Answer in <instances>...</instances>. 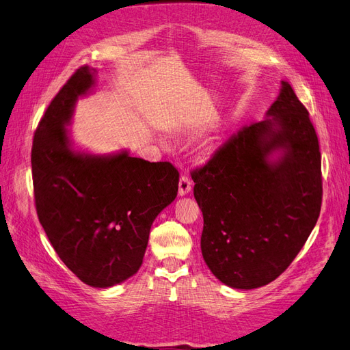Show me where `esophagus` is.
<instances>
[{"label": "esophagus", "instance_id": "obj_1", "mask_svg": "<svg viewBox=\"0 0 350 350\" xmlns=\"http://www.w3.org/2000/svg\"><path fill=\"white\" fill-rule=\"evenodd\" d=\"M191 187H193V183L191 179H189L187 175H183L181 178H179V196H185L188 194L189 191H191Z\"/></svg>", "mask_w": 350, "mask_h": 350}]
</instances>
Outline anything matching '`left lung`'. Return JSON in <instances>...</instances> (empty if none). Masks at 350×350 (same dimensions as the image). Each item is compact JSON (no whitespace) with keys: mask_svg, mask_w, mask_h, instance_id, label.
<instances>
[{"mask_svg":"<svg viewBox=\"0 0 350 350\" xmlns=\"http://www.w3.org/2000/svg\"><path fill=\"white\" fill-rule=\"evenodd\" d=\"M264 121L245 125L191 171L203 211L201 254L230 288L256 289L291 266L320 216L321 153L289 83ZM280 150L278 161L268 157Z\"/></svg>","mask_w":350,"mask_h":350,"instance_id":"left-lung-1","label":"left lung"}]
</instances>
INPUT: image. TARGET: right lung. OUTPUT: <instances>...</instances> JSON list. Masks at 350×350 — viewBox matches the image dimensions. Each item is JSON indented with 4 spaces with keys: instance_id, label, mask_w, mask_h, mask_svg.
Masks as SVG:
<instances>
[{
    "instance_id": "right-lung-1",
    "label": "right lung",
    "mask_w": 350,
    "mask_h": 350,
    "mask_svg": "<svg viewBox=\"0 0 350 350\" xmlns=\"http://www.w3.org/2000/svg\"><path fill=\"white\" fill-rule=\"evenodd\" d=\"M80 67L51 100L31 146L38 217L62 262L93 288H109L140 269L153 220L172 203L179 172L129 152L94 156L70 147L74 105L94 84Z\"/></svg>"
}]
</instances>
